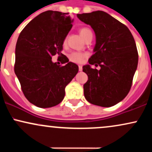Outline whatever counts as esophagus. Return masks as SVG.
<instances>
[{"mask_svg": "<svg viewBox=\"0 0 152 152\" xmlns=\"http://www.w3.org/2000/svg\"><path fill=\"white\" fill-rule=\"evenodd\" d=\"M78 70H79V71H82V70H83V68H82V66H81V65L78 66Z\"/></svg>", "mask_w": 152, "mask_h": 152, "instance_id": "esophagus-1", "label": "esophagus"}]
</instances>
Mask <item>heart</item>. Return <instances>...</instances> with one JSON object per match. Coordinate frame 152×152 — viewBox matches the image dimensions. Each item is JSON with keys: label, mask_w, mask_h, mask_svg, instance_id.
<instances>
[{"label": "heart", "mask_w": 152, "mask_h": 152, "mask_svg": "<svg viewBox=\"0 0 152 152\" xmlns=\"http://www.w3.org/2000/svg\"><path fill=\"white\" fill-rule=\"evenodd\" d=\"M79 33L82 37L83 38V39H85L89 34H92L91 31L88 28H82L80 29ZM85 57H86V54L80 53V52H73L69 56V58L70 61L76 63V64H80V63L83 62Z\"/></svg>", "instance_id": "1"}]
</instances>
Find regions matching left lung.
<instances>
[{"mask_svg":"<svg viewBox=\"0 0 152 152\" xmlns=\"http://www.w3.org/2000/svg\"><path fill=\"white\" fill-rule=\"evenodd\" d=\"M77 17L90 25L96 34L94 54L89 65L83 66L88 76L83 85L85 98L103 107L116 105L129 92L137 68L139 55L133 36L124 24L102 10ZM94 64L100 66V70L92 69Z\"/></svg>","mask_w":152,"mask_h":152,"instance_id":"left-lung-1","label":"left lung"}]
</instances>
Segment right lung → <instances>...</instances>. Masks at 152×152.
<instances>
[{
	"instance_id": "1",
	"label": "right lung",
	"mask_w": 152,
	"mask_h": 152,
	"mask_svg": "<svg viewBox=\"0 0 152 152\" xmlns=\"http://www.w3.org/2000/svg\"><path fill=\"white\" fill-rule=\"evenodd\" d=\"M68 13L47 10L23 29L15 46V74L26 98L40 108L60 104L65 88L78 71L76 64L61 53L64 41L72 28ZM62 56L65 66L57 65L52 56Z\"/></svg>"
}]
</instances>
